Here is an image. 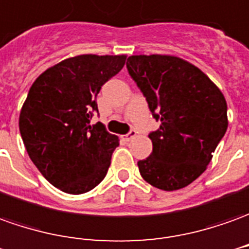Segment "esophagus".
Segmentation results:
<instances>
[{"label": "esophagus", "instance_id": "esophagus-1", "mask_svg": "<svg viewBox=\"0 0 249 249\" xmlns=\"http://www.w3.org/2000/svg\"><path fill=\"white\" fill-rule=\"evenodd\" d=\"M135 135H137V131H135V130H131L130 133H127L126 135H123V140H124V141H131Z\"/></svg>", "mask_w": 249, "mask_h": 249}]
</instances>
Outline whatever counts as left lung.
<instances>
[{"instance_id":"obj_1","label":"left lung","mask_w":249,"mask_h":249,"mask_svg":"<svg viewBox=\"0 0 249 249\" xmlns=\"http://www.w3.org/2000/svg\"><path fill=\"white\" fill-rule=\"evenodd\" d=\"M128 74L146 97L160 128L149 138L153 152L138 161L149 184L175 191L206 171L228 128L226 100L203 71L174 55H131Z\"/></svg>"}]
</instances>
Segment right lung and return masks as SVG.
Masks as SVG:
<instances>
[{
    "label": "right lung",
    "mask_w": 249,
    "mask_h": 249,
    "mask_svg": "<svg viewBox=\"0 0 249 249\" xmlns=\"http://www.w3.org/2000/svg\"><path fill=\"white\" fill-rule=\"evenodd\" d=\"M124 62L126 55L73 56L43 71L31 87L20 134L36 168L63 193H88L107 175L119 140L100 122L90 124V118L97 93Z\"/></svg>",
    "instance_id": "right-lung-1"
}]
</instances>
